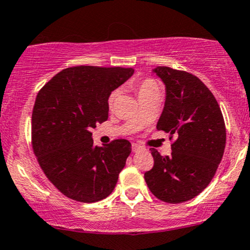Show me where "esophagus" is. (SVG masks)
I'll list each match as a JSON object with an SVG mask.
<instances>
[{
    "instance_id": "1",
    "label": "esophagus",
    "mask_w": 250,
    "mask_h": 250,
    "mask_svg": "<svg viewBox=\"0 0 250 250\" xmlns=\"http://www.w3.org/2000/svg\"><path fill=\"white\" fill-rule=\"evenodd\" d=\"M142 149H143L142 146L137 145V144H132V151L133 152H139V151H142Z\"/></svg>"
}]
</instances>
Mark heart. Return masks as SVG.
I'll list each match as a JSON object with an SVG mask.
<instances>
[{
    "instance_id": "b5f03b06",
    "label": "heart",
    "mask_w": 250,
    "mask_h": 250,
    "mask_svg": "<svg viewBox=\"0 0 250 250\" xmlns=\"http://www.w3.org/2000/svg\"><path fill=\"white\" fill-rule=\"evenodd\" d=\"M134 89H136L138 97H139V98H143V97H145V96L153 95V93H159V87H158L157 83H155L153 79H151V78H146V79H143V81H139L136 84V86H134ZM118 95H119L118 90H114L110 93V96H108V98H107L108 107L113 106L114 102H116Z\"/></svg>"
}]
</instances>
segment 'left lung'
Instances as JSON below:
<instances>
[{
    "mask_svg": "<svg viewBox=\"0 0 250 250\" xmlns=\"http://www.w3.org/2000/svg\"><path fill=\"white\" fill-rule=\"evenodd\" d=\"M153 72L166 87L157 130L177 139L169 157L151 149L154 165L144 178L159 200L180 204L200 194L215 175L225 152V120L215 97L196 76L168 66Z\"/></svg>",
    "mask_w": 250,
    "mask_h": 250,
    "instance_id": "8db88e82",
    "label": "left lung"
}]
</instances>
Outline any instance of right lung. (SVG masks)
<instances>
[{"label":"right lung","mask_w":250,"mask_h":250,"mask_svg":"<svg viewBox=\"0 0 250 250\" xmlns=\"http://www.w3.org/2000/svg\"><path fill=\"white\" fill-rule=\"evenodd\" d=\"M133 72L132 67L120 66L67 67L37 93L32 148L44 174L67 198L86 204L101 201L116 187L131 143L116 139L98 147L91 128L107 120L108 96Z\"/></svg>","instance_id":"right-lung-1"}]
</instances>
